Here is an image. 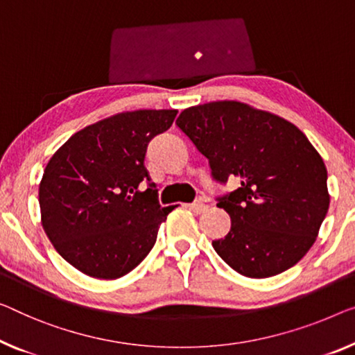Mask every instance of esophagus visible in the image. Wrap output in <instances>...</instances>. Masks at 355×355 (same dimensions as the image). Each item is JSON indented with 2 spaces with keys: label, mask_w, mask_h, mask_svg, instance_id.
Listing matches in <instances>:
<instances>
[{
  "label": "esophagus",
  "mask_w": 355,
  "mask_h": 355,
  "mask_svg": "<svg viewBox=\"0 0 355 355\" xmlns=\"http://www.w3.org/2000/svg\"><path fill=\"white\" fill-rule=\"evenodd\" d=\"M189 209H191L194 214H202V211L207 210V204L202 202V200H196V202L189 204Z\"/></svg>",
  "instance_id": "esophagus-1"
}]
</instances>
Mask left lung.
<instances>
[{
	"mask_svg": "<svg viewBox=\"0 0 355 355\" xmlns=\"http://www.w3.org/2000/svg\"><path fill=\"white\" fill-rule=\"evenodd\" d=\"M178 129L209 159L211 178L239 188L216 198L231 230L211 242L242 276L287 271L313 247L330 205L327 168L303 132L288 121L241 102L183 110Z\"/></svg>",
	"mask_w": 355,
	"mask_h": 355,
	"instance_id": "obj_1",
	"label": "left lung"
}]
</instances>
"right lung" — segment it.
<instances>
[{
	"label": "right lung",
	"instance_id": "add662e5",
	"mask_svg": "<svg viewBox=\"0 0 355 355\" xmlns=\"http://www.w3.org/2000/svg\"><path fill=\"white\" fill-rule=\"evenodd\" d=\"M177 113L111 116L71 135L47 162L40 183L42 228L71 266L95 279H118L150 253L173 207L157 200L145 155Z\"/></svg>",
	"mask_w": 355,
	"mask_h": 355
}]
</instances>
